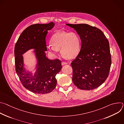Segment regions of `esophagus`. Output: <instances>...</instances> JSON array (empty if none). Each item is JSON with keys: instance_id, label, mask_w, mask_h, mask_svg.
<instances>
[{"instance_id": "obj_1", "label": "esophagus", "mask_w": 124, "mask_h": 124, "mask_svg": "<svg viewBox=\"0 0 124 124\" xmlns=\"http://www.w3.org/2000/svg\"><path fill=\"white\" fill-rule=\"evenodd\" d=\"M61 64H62V66H63V65H67V64H68V63H67V62H62L61 63Z\"/></svg>"}]
</instances>
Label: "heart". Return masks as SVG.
<instances>
[{
    "mask_svg": "<svg viewBox=\"0 0 124 124\" xmlns=\"http://www.w3.org/2000/svg\"><path fill=\"white\" fill-rule=\"evenodd\" d=\"M50 42L47 46V48L54 56H56L58 50H60L64 58L73 59L79 52L80 39L75 32L58 31L52 35Z\"/></svg>",
    "mask_w": 124,
    "mask_h": 124,
    "instance_id": "heart-1",
    "label": "heart"
}]
</instances>
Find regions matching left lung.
<instances>
[{"instance_id": "left-lung-1", "label": "left lung", "mask_w": 124, "mask_h": 124, "mask_svg": "<svg viewBox=\"0 0 124 124\" xmlns=\"http://www.w3.org/2000/svg\"><path fill=\"white\" fill-rule=\"evenodd\" d=\"M79 35L80 51L71 63L73 81L79 89L90 90L108 78L111 64L109 44L99 28L87 24H66Z\"/></svg>"}]
</instances>
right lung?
Instances as JSON below:
<instances>
[{
	"mask_svg": "<svg viewBox=\"0 0 124 124\" xmlns=\"http://www.w3.org/2000/svg\"><path fill=\"white\" fill-rule=\"evenodd\" d=\"M54 24V22H51L28 26L21 34L15 46L16 73L23 85L35 94H46L54 90L57 83L55 76L62 68L60 60L48 59L45 52L47 51L46 34ZM31 49H34L37 60L36 72L34 75L24 68L22 55Z\"/></svg>",
	"mask_w": 124,
	"mask_h": 124,
	"instance_id": "obj_1",
	"label": "right lung"
}]
</instances>
